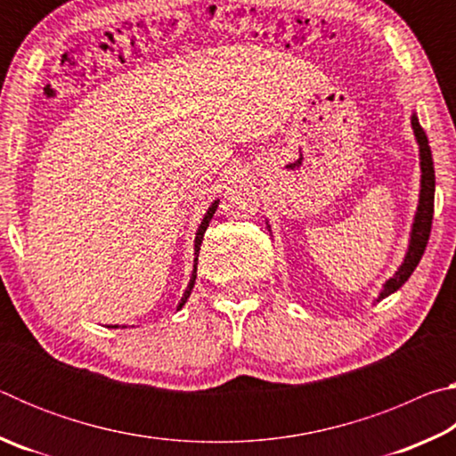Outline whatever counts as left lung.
Returning a JSON list of instances; mask_svg holds the SVG:
<instances>
[{"label":"left lung","instance_id":"obj_1","mask_svg":"<svg viewBox=\"0 0 456 456\" xmlns=\"http://www.w3.org/2000/svg\"><path fill=\"white\" fill-rule=\"evenodd\" d=\"M412 130L416 136V142H419L420 149V197H419V207H416L412 231H411V243H408V251L404 256L403 265L398 267V272L390 277L388 281L384 283V288L378 296L376 302L388 297L390 293H395L408 281V277L419 265L424 249H427L428 237H430V227H432V213H435V165H432V154L428 146L427 133H424L416 114H412Z\"/></svg>","mask_w":456,"mask_h":456}]
</instances>
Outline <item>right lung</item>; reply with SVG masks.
Wrapping results in <instances>:
<instances>
[{"mask_svg":"<svg viewBox=\"0 0 456 456\" xmlns=\"http://www.w3.org/2000/svg\"><path fill=\"white\" fill-rule=\"evenodd\" d=\"M217 205H219V200H215V203L209 207V211L205 213V217H203V221H200V225H199V229H197V237H195V264H192L191 281H189V285H187V289H184L181 302H179V305H176V310H181V307H183L184 304H187V299H189L191 291H192V285H195V280H197V261H199L197 257H199V249H200V243H203L205 231H207V227H209V221L213 219L215 211H217ZM114 328H118V326H114Z\"/></svg>","mask_w":456,"mask_h":456,"instance_id":"1","label":"right lung"}]
</instances>
